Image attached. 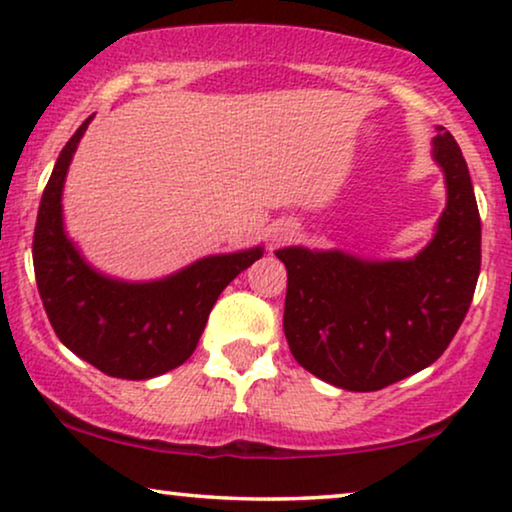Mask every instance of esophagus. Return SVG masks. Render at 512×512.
<instances>
[{
    "label": "esophagus",
    "mask_w": 512,
    "mask_h": 512,
    "mask_svg": "<svg viewBox=\"0 0 512 512\" xmlns=\"http://www.w3.org/2000/svg\"><path fill=\"white\" fill-rule=\"evenodd\" d=\"M296 233V230H293L291 226H284V228H279V230H275V235H272V240L275 242H284V240H289V237Z\"/></svg>",
    "instance_id": "obj_1"
}]
</instances>
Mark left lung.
Wrapping results in <instances>:
<instances>
[{"label":"left lung","instance_id":"8db88e82","mask_svg":"<svg viewBox=\"0 0 512 512\" xmlns=\"http://www.w3.org/2000/svg\"><path fill=\"white\" fill-rule=\"evenodd\" d=\"M431 156L447 202L410 258L284 247V335L300 366L333 387L377 391L431 366L459 331L480 275V214L459 144L443 125Z\"/></svg>","mask_w":512,"mask_h":512}]
</instances>
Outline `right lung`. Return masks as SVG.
Segmentation results:
<instances>
[{"mask_svg":"<svg viewBox=\"0 0 512 512\" xmlns=\"http://www.w3.org/2000/svg\"><path fill=\"white\" fill-rule=\"evenodd\" d=\"M93 116L60 151L34 228L32 258L39 296L69 352L109 377L151 380L195 352L221 291L263 256V247L214 254L149 282L111 277L86 261L65 230L62 191Z\"/></svg>","mask_w":512,"mask_h":512,"instance_id":"1","label":"right lung"}]
</instances>
